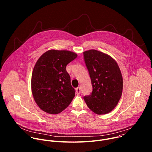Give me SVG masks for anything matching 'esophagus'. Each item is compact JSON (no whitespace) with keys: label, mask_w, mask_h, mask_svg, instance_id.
I'll return each mask as SVG.
<instances>
[{"label":"esophagus","mask_w":152,"mask_h":152,"mask_svg":"<svg viewBox=\"0 0 152 152\" xmlns=\"http://www.w3.org/2000/svg\"><path fill=\"white\" fill-rule=\"evenodd\" d=\"M76 94L77 95L80 94V87H79H79L76 88Z\"/></svg>","instance_id":"34e87169"}]
</instances>
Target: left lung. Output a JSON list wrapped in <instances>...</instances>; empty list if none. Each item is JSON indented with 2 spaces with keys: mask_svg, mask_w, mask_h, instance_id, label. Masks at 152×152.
Here are the masks:
<instances>
[{
  "mask_svg": "<svg viewBox=\"0 0 152 152\" xmlns=\"http://www.w3.org/2000/svg\"><path fill=\"white\" fill-rule=\"evenodd\" d=\"M84 60L93 86L91 94L83 97L95 114H106L117 105L123 91V77L115 60L97 50L83 52Z\"/></svg>",
  "mask_w": 152,
  "mask_h": 152,
  "instance_id": "8db88e82",
  "label": "left lung"
}]
</instances>
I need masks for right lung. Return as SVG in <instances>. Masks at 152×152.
<instances>
[{
	"instance_id": "1",
	"label": "right lung",
	"mask_w": 152,
	"mask_h": 152,
	"mask_svg": "<svg viewBox=\"0 0 152 152\" xmlns=\"http://www.w3.org/2000/svg\"><path fill=\"white\" fill-rule=\"evenodd\" d=\"M77 55L69 50H49L37 60L31 78L34 99L41 110L50 114L62 112L75 96L66 66Z\"/></svg>"
}]
</instances>
